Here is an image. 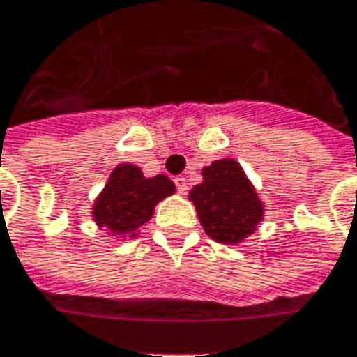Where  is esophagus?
I'll return each instance as SVG.
<instances>
[{
	"label": "esophagus",
	"mask_w": 357,
	"mask_h": 357,
	"mask_svg": "<svg viewBox=\"0 0 357 357\" xmlns=\"http://www.w3.org/2000/svg\"><path fill=\"white\" fill-rule=\"evenodd\" d=\"M174 185H176V188H178V192H181V195H185L186 188H188V181H186V176L181 174V176H176V178H174Z\"/></svg>",
	"instance_id": "obj_1"
}]
</instances>
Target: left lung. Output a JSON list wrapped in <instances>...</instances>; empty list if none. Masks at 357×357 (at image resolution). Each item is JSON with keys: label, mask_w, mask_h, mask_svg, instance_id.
Wrapping results in <instances>:
<instances>
[{"label": "left lung", "mask_w": 357, "mask_h": 357, "mask_svg": "<svg viewBox=\"0 0 357 357\" xmlns=\"http://www.w3.org/2000/svg\"><path fill=\"white\" fill-rule=\"evenodd\" d=\"M200 174L202 183L188 192L200 225L214 242L238 246L264 220V200L236 158L213 160Z\"/></svg>", "instance_id": "obj_1"}]
</instances>
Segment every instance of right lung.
I'll return each instance as SVG.
<instances>
[{
	"instance_id": "add662e5",
	"label": "right lung",
	"mask_w": 357,
	"mask_h": 357,
	"mask_svg": "<svg viewBox=\"0 0 357 357\" xmlns=\"http://www.w3.org/2000/svg\"><path fill=\"white\" fill-rule=\"evenodd\" d=\"M174 192L176 186L167 174L144 176L141 167L121 162L93 200L91 216L109 238H137L153 218L155 206Z\"/></svg>"
}]
</instances>
